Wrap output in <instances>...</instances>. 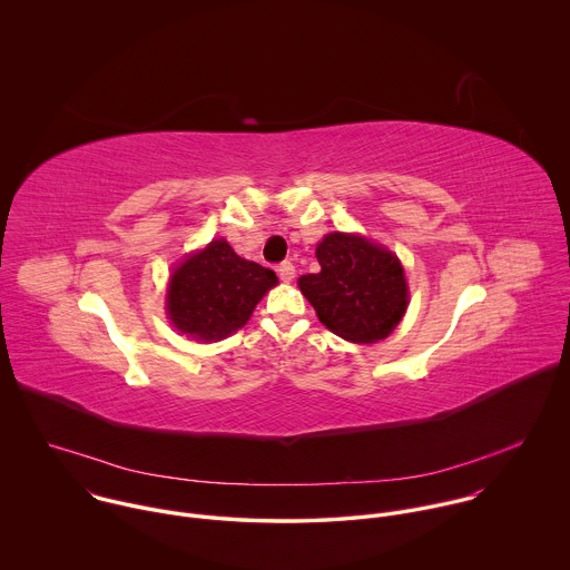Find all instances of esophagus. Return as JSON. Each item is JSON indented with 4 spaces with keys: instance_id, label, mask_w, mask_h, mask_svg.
<instances>
[{
    "instance_id": "34e87169",
    "label": "esophagus",
    "mask_w": 570,
    "mask_h": 570,
    "mask_svg": "<svg viewBox=\"0 0 570 570\" xmlns=\"http://www.w3.org/2000/svg\"><path fill=\"white\" fill-rule=\"evenodd\" d=\"M278 276H281V281L289 283V281L296 276V267H294V263H292V261H283V263L278 265Z\"/></svg>"
}]
</instances>
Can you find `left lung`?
<instances>
[{"label": "left lung", "mask_w": 570, "mask_h": 570, "mask_svg": "<svg viewBox=\"0 0 570 570\" xmlns=\"http://www.w3.org/2000/svg\"><path fill=\"white\" fill-rule=\"evenodd\" d=\"M318 274L298 281L321 323L352 343L386 338L406 309L400 261L363 236L327 234L316 249Z\"/></svg>", "instance_id": "obj_1"}]
</instances>
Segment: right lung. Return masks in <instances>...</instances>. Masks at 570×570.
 Wrapping results in <instances>:
<instances>
[{"label": "right lung", "mask_w": 570, "mask_h": 570, "mask_svg": "<svg viewBox=\"0 0 570 570\" xmlns=\"http://www.w3.org/2000/svg\"><path fill=\"white\" fill-rule=\"evenodd\" d=\"M276 274L240 258L223 238L190 256L170 278L168 312L184 334L218 341L240 330Z\"/></svg>", "instance_id": "right-lung-1"}]
</instances>
